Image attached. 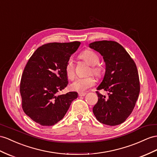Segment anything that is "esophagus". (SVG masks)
<instances>
[{"label": "esophagus", "mask_w": 157, "mask_h": 157, "mask_svg": "<svg viewBox=\"0 0 157 157\" xmlns=\"http://www.w3.org/2000/svg\"><path fill=\"white\" fill-rule=\"evenodd\" d=\"M87 94L86 93H79L78 95L79 97H83V96H85Z\"/></svg>", "instance_id": "1"}]
</instances>
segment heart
I'll return each mask as SVG.
<instances>
[{
    "label": "heart",
    "instance_id": "obj_1",
    "mask_svg": "<svg viewBox=\"0 0 157 157\" xmlns=\"http://www.w3.org/2000/svg\"><path fill=\"white\" fill-rule=\"evenodd\" d=\"M80 58L86 61L89 65L91 66L92 74L96 76H100L101 74V68L98 65L99 62V58L95 52L90 50H84L80 54ZM65 70L67 78L73 79L75 78V66L74 60L70 58L66 64ZM95 79L93 77H87L83 78H78L70 85V89L72 91L77 92H84L90 87L95 85Z\"/></svg>",
    "mask_w": 157,
    "mask_h": 157
}]
</instances>
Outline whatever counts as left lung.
<instances>
[{
	"instance_id": "1",
	"label": "left lung",
	"mask_w": 157,
	"mask_h": 157,
	"mask_svg": "<svg viewBox=\"0 0 157 157\" xmlns=\"http://www.w3.org/2000/svg\"><path fill=\"white\" fill-rule=\"evenodd\" d=\"M90 48L98 52L105 63V72L98 90L109 91L107 98L96 91L98 101L93 108L100 123L110 126L121 124L131 115L140 92L137 68L124 48L115 41H97Z\"/></svg>"
}]
</instances>
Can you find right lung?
Wrapping results in <instances>:
<instances>
[{
    "label": "right lung",
    "instance_id": "obj_1",
    "mask_svg": "<svg viewBox=\"0 0 157 157\" xmlns=\"http://www.w3.org/2000/svg\"><path fill=\"white\" fill-rule=\"evenodd\" d=\"M80 42H52L39 47L23 71L20 85L22 107L29 117L42 126H52L62 120L75 91L57 95L68 83L66 64Z\"/></svg>",
    "mask_w": 157,
    "mask_h": 157
}]
</instances>
